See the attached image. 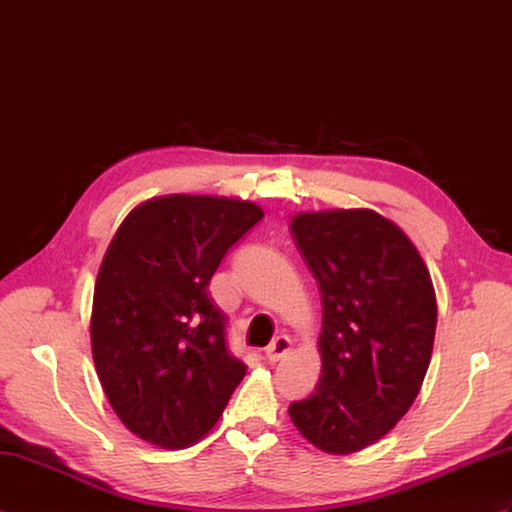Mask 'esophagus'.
<instances>
[{"label":"esophagus","mask_w":512,"mask_h":512,"mask_svg":"<svg viewBox=\"0 0 512 512\" xmlns=\"http://www.w3.org/2000/svg\"><path fill=\"white\" fill-rule=\"evenodd\" d=\"M290 351H292V340L288 336H277L266 347V358H268V362H279Z\"/></svg>","instance_id":"esophagus-1"}]
</instances>
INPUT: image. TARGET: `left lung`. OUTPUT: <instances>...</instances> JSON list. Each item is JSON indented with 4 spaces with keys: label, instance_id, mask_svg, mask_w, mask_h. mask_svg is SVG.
<instances>
[{
    "label": "left lung",
    "instance_id": "obj_1",
    "mask_svg": "<svg viewBox=\"0 0 512 512\" xmlns=\"http://www.w3.org/2000/svg\"><path fill=\"white\" fill-rule=\"evenodd\" d=\"M290 229L323 296L320 379L290 419L325 454H355L384 438L423 386L436 334L430 270L373 209L303 211Z\"/></svg>",
    "mask_w": 512,
    "mask_h": 512
}]
</instances>
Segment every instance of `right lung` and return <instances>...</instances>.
Segmentation results:
<instances>
[{
  "label": "right lung",
  "mask_w": 512,
  "mask_h": 512,
  "mask_svg": "<svg viewBox=\"0 0 512 512\" xmlns=\"http://www.w3.org/2000/svg\"><path fill=\"white\" fill-rule=\"evenodd\" d=\"M261 218L259 205L240 198L159 196L130 211L106 248L91 353L111 408L144 441L198 443L244 379L209 281Z\"/></svg>",
  "instance_id": "1"
}]
</instances>
